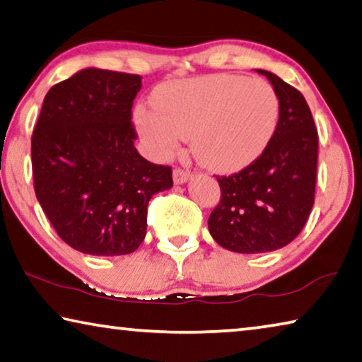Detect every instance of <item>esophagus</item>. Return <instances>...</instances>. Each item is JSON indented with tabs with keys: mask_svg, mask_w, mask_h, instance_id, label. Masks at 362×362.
Wrapping results in <instances>:
<instances>
[{
	"mask_svg": "<svg viewBox=\"0 0 362 362\" xmlns=\"http://www.w3.org/2000/svg\"><path fill=\"white\" fill-rule=\"evenodd\" d=\"M172 177H174V182L175 183H185L187 180H190L192 172L187 170V169H182V168H175Z\"/></svg>",
	"mask_w": 362,
	"mask_h": 362,
	"instance_id": "esophagus-1",
	"label": "esophagus"
}]
</instances>
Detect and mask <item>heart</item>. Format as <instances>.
<instances>
[{"instance_id": "obj_1", "label": "heart", "mask_w": 362, "mask_h": 362, "mask_svg": "<svg viewBox=\"0 0 362 362\" xmlns=\"http://www.w3.org/2000/svg\"><path fill=\"white\" fill-rule=\"evenodd\" d=\"M152 111L134 114L148 148L158 158L190 139L199 163L235 172L261 156L279 122V96L267 80L233 74L169 80L151 93Z\"/></svg>"}]
</instances>
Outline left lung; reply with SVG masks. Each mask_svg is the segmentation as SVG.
Returning <instances> with one entry per match:
<instances>
[{
  "label": "left lung",
  "instance_id": "obj_1",
  "mask_svg": "<svg viewBox=\"0 0 362 362\" xmlns=\"http://www.w3.org/2000/svg\"><path fill=\"white\" fill-rule=\"evenodd\" d=\"M279 96V122L261 156L232 175H216L221 199L208 227L235 253H267L303 230L314 204L319 135L305 96L272 72L261 71Z\"/></svg>",
  "mask_w": 362,
  "mask_h": 362
}]
</instances>
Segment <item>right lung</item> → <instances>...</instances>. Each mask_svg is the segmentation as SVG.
<instances>
[{
	"mask_svg": "<svg viewBox=\"0 0 362 362\" xmlns=\"http://www.w3.org/2000/svg\"><path fill=\"white\" fill-rule=\"evenodd\" d=\"M140 88L136 74L90 67L43 100L32 135L33 188L59 238L80 253H134L145 240L150 198L172 187L170 165L134 146Z\"/></svg>",
	"mask_w": 362,
	"mask_h": 362,
	"instance_id": "right-lung-1",
	"label": "right lung"
}]
</instances>
